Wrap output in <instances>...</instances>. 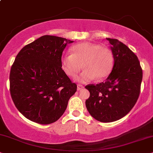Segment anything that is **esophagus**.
<instances>
[{
  "label": "esophagus",
  "instance_id": "1",
  "mask_svg": "<svg viewBox=\"0 0 153 153\" xmlns=\"http://www.w3.org/2000/svg\"><path fill=\"white\" fill-rule=\"evenodd\" d=\"M77 87H78V90H81L84 88V86L82 85H80V84H78Z\"/></svg>",
  "mask_w": 153,
  "mask_h": 153
}]
</instances>
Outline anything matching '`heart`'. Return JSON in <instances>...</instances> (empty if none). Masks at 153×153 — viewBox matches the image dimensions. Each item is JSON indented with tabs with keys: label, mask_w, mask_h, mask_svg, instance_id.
I'll return each mask as SVG.
<instances>
[{
	"label": "heart",
	"mask_w": 153,
	"mask_h": 153,
	"mask_svg": "<svg viewBox=\"0 0 153 153\" xmlns=\"http://www.w3.org/2000/svg\"><path fill=\"white\" fill-rule=\"evenodd\" d=\"M71 54L61 57L63 71L70 77H75L81 69L83 72L76 78L80 82H89L94 78L102 80L111 73L114 63L113 52L99 44L82 42L72 46Z\"/></svg>",
	"instance_id": "heart-1"
}]
</instances>
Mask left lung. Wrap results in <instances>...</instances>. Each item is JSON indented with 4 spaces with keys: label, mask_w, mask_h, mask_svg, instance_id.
Here are the masks:
<instances>
[{
    "label": "left lung",
    "mask_w": 153,
    "mask_h": 153,
    "mask_svg": "<svg viewBox=\"0 0 153 153\" xmlns=\"http://www.w3.org/2000/svg\"><path fill=\"white\" fill-rule=\"evenodd\" d=\"M114 57L111 73L105 82L85 86L90 97L87 109L94 119L112 122L125 117L138 99L143 71L138 57L126 45L116 39L107 38Z\"/></svg>",
    "instance_id": "8db88e82"
}]
</instances>
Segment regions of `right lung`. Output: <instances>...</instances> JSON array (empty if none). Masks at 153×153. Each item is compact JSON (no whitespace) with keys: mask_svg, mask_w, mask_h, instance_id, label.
Here are the masks:
<instances>
[{"mask_svg":"<svg viewBox=\"0 0 153 153\" xmlns=\"http://www.w3.org/2000/svg\"><path fill=\"white\" fill-rule=\"evenodd\" d=\"M73 41L44 35L25 46L10 73V92L15 107L30 121L40 124L56 121L77 90L63 69L61 59Z\"/></svg>","mask_w":153,"mask_h":153,"instance_id":"right-lung-1","label":"right lung"}]
</instances>
